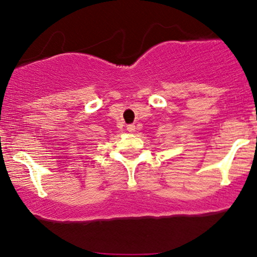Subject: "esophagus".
I'll return each instance as SVG.
<instances>
[{
    "mask_svg": "<svg viewBox=\"0 0 257 257\" xmlns=\"http://www.w3.org/2000/svg\"><path fill=\"white\" fill-rule=\"evenodd\" d=\"M126 131L129 133H134L135 132V125L134 124H128L126 125Z\"/></svg>",
    "mask_w": 257,
    "mask_h": 257,
    "instance_id": "1",
    "label": "esophagus"
}]
</instances>
